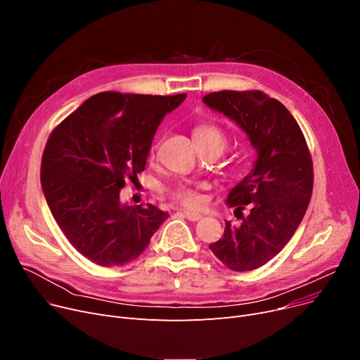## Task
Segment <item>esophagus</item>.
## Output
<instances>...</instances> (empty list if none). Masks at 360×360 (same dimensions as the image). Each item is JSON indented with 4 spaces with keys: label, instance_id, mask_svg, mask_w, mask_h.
I'll use <instances>...</instances> for the list:
<instances>
[{
    "label": "esophagus",
    "instance_id": "1",
    "mask_svg": "<svg viewBox=\"0 0 360 360\" xmlns=\"http://www.w3.org/2000/svg\"><path fill=\"white\" fill-rule=\"evenodd\" d=\"M181 214H183L187 219H191V221H199V219L202 218V215H200V214H198V212H192V211H181Z\"/></svg>",
    "mask_w": 360,
    "mask_h": 360
}]
</instances>
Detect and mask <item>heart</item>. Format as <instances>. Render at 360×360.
I'll use <instances>...</instances> for the list:
<instances>
[{"instance_id":"heart-1","label":"heart","mask_w":360,"mask_h":360,"mask_svg":"<svg viewBox=\"0 0 360 360\" xmlns=\"http://www.w3.org/2000/svg\"><path fill=\"white\" fill-rule=\"evenodd\" d=\"M193 138L200 152L211 150V149L222 152L227 148V143H229L227 134L224 133V130L219 129L215 124H208V123L196 126L193 130ZM155 150H157V146H153L152 157L155 155ZM167 193L174 203H179L187 210L202 208L205 203V196L199 187L181 184V186L173 187V189H169Z\"/></svg>"}]
</instances>
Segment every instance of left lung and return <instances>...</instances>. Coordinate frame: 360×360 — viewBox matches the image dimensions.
Returning <instances> with one entry per match:
<instances>
[{"label": "left lung", "instance_id": "obj_1", "mask_svg": "<svg viewBox=\"0 0 360 360\" xmlns=\"http://www.w3.org/2000/svg\"><path fill=\"white\" fill-rule=\"evenodd\" d=\"M203 102L234 120L258 153L253 169L227 198L242 215L240 227L227 221L224 236L210 245L227 268L252 271L281 252L304 217L314 189L311 152L295 117L261 91H219ZM246 204L250 214L243 217Z\"/></svg>", "mask_w": 360, "mask_h": 360}]
</instances>
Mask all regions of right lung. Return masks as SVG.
Returning a JSON list of instances; mask_svg holds the SVG:
<instances>
[{"label": "right lung", "mask_w": 360, "mask_h": 360, "mask_svg": "<svg viewBox=\"0 0 360 360\" xmlns=\"http://www.w3.org/2000/svg\"><path fill=\"white\" fill-rule=\"evenodd\" d=\"M186 96L101 92L49 134L42 191L67 240L91 262L120 266L134 261L167 219L153 205L122 203L120 191L145 169L164 115Z\"/></svg>", "instance_id": "add662e5"}]
</instances>
